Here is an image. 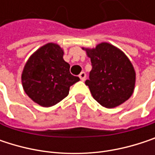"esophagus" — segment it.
<instances>
[{
	"instance_id": "esophagus-1",
	"label": "esophagus",
	"mask_w": 155,
	"mask_h": 155,
	"mask_svg": "<svg viewBox=\"0 0 155 155\" xmlns=\"http://www.w3.org/2000/svg\"><path fill=\"white\" fill-rule=\"evenodd\" d=\"M79 77H80V79H81L82 81H84L85 79H86V74H85L84 72H81V73L79 74Z\"/></svg>"
}]
</instances>
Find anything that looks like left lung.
<instances>
[{
  "label": "left lung",
  "instance_id": "1",
  "mask_svg": "<svg viewBox=\"0 0 155 155\" xmlns=\"http://www.w3.org/2000/svg\"><path fill=\"white\" fill-rule=\"evenodd\" d=\"M91 58L92 69L89 86L95 101L108 108L117 107L127 101L134 92L136 72L127 56L117 47L106 42L95 48H84Z\"/></svg>",
  "mask_w": 155,
  "mask_h": 155
}]
</instances>
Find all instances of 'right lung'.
<instances>
[{
  "label": "right lung",
  "instance_id": "obj_1",
  "mask_svg": "<svg viewBox=\"0 0 155 155\" xmlns=\"http://www.w3.org/2000/svg\"><path fill=\"white\" fill-rule=\"evenodd\" d=\"M64 50L54 43L38 48L27 61L22 74V86L27 95L42 107H52L69 93L70 87L80 81L70 73Z\"/></svg>",
  "mask_w": 155,
  "mask_h": 155
}]
</instances>
